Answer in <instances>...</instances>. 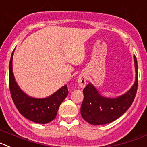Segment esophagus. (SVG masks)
Listing matches in <instances>:
<instances>
[{"mask_svg":"<svg viewBox=\"0 0 147 147\" xmlns=\"http://www.w3.org/2000/svg\"><path fill=\"white\" fill-rule=\"evenodd\" d=\"M78 84L81 88H84L86 84V76L84 74H81L78 78Z\"/></svg>","mask_w":147,"mask_h":147,"instance_id":"obj_1","label":"esophagus"}]
</instances>
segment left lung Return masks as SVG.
<instances>
[{
	"mask_svg": "<svg viewBox=\"0 0 147 147\" xmlns=\"http://www.w3.org/2000/svg\"><path fill=\"white\" fill-rule=\"evenodd\" d=\"M136 78L129 91L117 98L102 97L92 84H89L83 90L84 100L81 107L82 118L93 125L106 124L118 119L132 105L138 89V65L134 56Z\"/></svg>",
	"mask_w": 147,
	"mask_h": 147,
	"instance_id": "8db88e82",
	"label": "left lung"
}]
</instances>
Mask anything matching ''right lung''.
I'll list each match as a JSON object with an SVG mask.
<instances>
[{
    "mask_svg": "<svg viewBox=\"0 0 147 147\" xmlns=\"http://www.w3.org/2000/svg\"><path fill=\"white\" fill-rule=\"evenodd\" d=\"M13 52L9 63V85L15 107L20 114L29 121L41 124L49 123L55 118L59 106L68 95L67 86L66 85L61 87L53 95L47 98L37 99L29 97L20 90L15 81L12 72Z\"/></svg>",
    "mask_w": 147,
    "mask_h": 147,
    "instance_id": "obj_1",
    "label": "right lung"
}]
</instances>
